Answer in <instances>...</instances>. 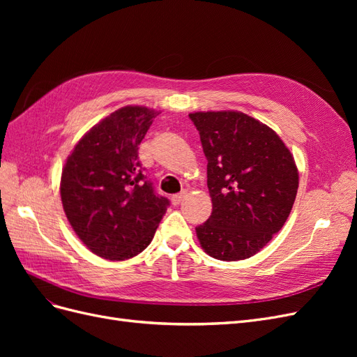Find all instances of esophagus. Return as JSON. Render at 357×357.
Returning a JSON list of instances; mask_svg holds the SVG:
<instances>
[{"mask_svg":"<svg viewBox=\"0 0 357 357\" xmlns=\"http://www.w3.org/2000/svg\"><path fill=\"white\" fill-rule=\"evenodd\" d=\"M185 197H186V192L183 190V192L177 193V195H174V197L171 198V204H172V205H178L183 199H185Z\"/></svg>","mask_w":357,"mask_h":357,"instance_id":"34e87169","label":"esophagus"}]
</instances>
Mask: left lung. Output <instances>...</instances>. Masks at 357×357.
Here are the masks:
<instances>
[{"mask_svg": "<svg viewBox=\"0 0 357 357\" xmlns=\"http://www.w3.org/2000/svg\"><path fill=\"white\" fill-rule=\"evenodd\" d=\"M207 158L213 211L197 228L201 247L219 261L252 257L287 220L299 176L289 149L271 128L240 112H197Z\"/></svg>", "mask_w": 357, "mask_h": 357, "instance_id": "8db88e82", "label": "left lung"}]
</instances>
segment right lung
Listing matches in <instances>:
<instances>
[{
  "label": "right lung",
  "mask_w": 357,
  "mask_h": 357,
  "mask_svg": "<svg viewBox=\"0 0 357 357\" xmlns=\"http://www.w3.org/2000/svg\"><path fill=\"white\" fill-rule=\"evenodd\" d=\"M158 114L138 105L116 110L75 144L62 169L61 199L71 228L109 261L142 253L169 205L156 195L138 159Z\"/></svg>",
  "instance_id": "add662e5"
}]
</instances>
